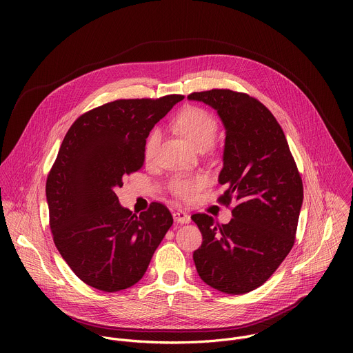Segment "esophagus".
I'll return each mask as SVG.
<instances>
[{
	"label": "esophagus",
	"instance_id": "1",
	"mask_svg": "<svg viewBox=\"0 0 353 353\" xmlns=\"http://www.w3.org/2000/svg\"><path fill=\"white\" fill-rule=\"evenodd\" d=\"M173 218H174V221H176L177 223H188V222L191 221L188 212L181 211V210L174 211V212H173Z\"/></svg>",
	"mask_w": 353,
	"mask_h": 353
}]
</instances>
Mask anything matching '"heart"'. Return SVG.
<instances>
[{
    "label": "heart",
    "instance_id": "b5f03b06",
    "mask_svg": "<svg viewBox=\"0 0 353 353\" xmlns=\"http://www.w3.org/2000/svg\"><path fill=\"white\" fill-rule=\"evenodd\" d=\"M174 127L198 149L211 146L218 134V123L215 117L196 106L183 109L174 119ZM161 138V131L157 128L148 134L143 143V157L146 161H152L155 158ZM203 183L204 180L201 177L179 176L172 181V191L177 196L187 199L195 194Z\"/></svg>",
    "mask_w": 353,
    "mask_h": 353
}]
</instances>
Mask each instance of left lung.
I'll return each instance as SVG.
<instances>
[{
	"label": "left lung",
	"instance_id": "8db88e82",
	"mask_svg": "<svg viewBox=\"0 0 353 353\" xmlns=\"http://www.w3.org/2000/svg\"><path fill=\"white\" fill-rule=\"evenodd\" d=\"M190 100L218 112L226 138L219 203L232 221L219 225L207 214H194L203 244L194 251L196 272L211 288L243 294L261 286L293 247L303 183L285 134L257 99L230 89L194 92Z\"/></svg>",
	"mask_w": 353,
	"mask_h": 353
}]
</instances>
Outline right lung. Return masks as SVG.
Returning a JSON list of instances; mask_svg holds the SVG:
<instances>
[{"label":"right lung","instance_id":"right-lung-1","mask_svg":"<svg viewBox=\"0 0 353 353\" xmlns=\"http://www.w3.org/2000/svg\"><path fill=\"white\" fill-rule=\"evenodd\" d=\"M183 99L114 100L78 117L64 137L46 183L50 229L61 257L94 289L135 285L173 225L163 204L135 215L116 190L142 168L148 134Z\"/></svg>","mask_w":353,"mask_h":353}]
</instances>
